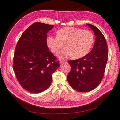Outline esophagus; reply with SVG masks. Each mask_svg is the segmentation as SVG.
<instances>
[{
  "label": "esophagus",
  "instance_id": "esophagus-1",
  "mask_svg": "<svg viewBox=\"0 0 120 120\" xmlns=\"http://www.w3.org/2000/svg\"><path fill=\"white\" fill-rule=\"evenodd\" d=\"M65 61H66V60H60V64H61V63H64Z\"/></svg>",
  "mask_w": 120,
  "mask_h": 120
}]
</instances>
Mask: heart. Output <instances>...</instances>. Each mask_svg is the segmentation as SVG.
I'll list each match as a JSON object with an SVG mask.
<instances>
[{
  "mask_svg": "<svg viewBox=\"0 0 120 120\" xmlns=\"http://www.w3.org/2000/svg\"><path fill=\"white\" fill-rule=\"evenodd\" d=\"M94 41V35L91 31L82 29L66 27L58 30L56 37L48 36L46 43L54 54H57L65 44L66 49L60 54V57L72 56L79 59L85 56L91 49Z\"/></svg>",
  "mask_w": 120,
  "mask_h": 120,
  "instance_id": "obj_1",
  "label": "heart"
}]
</instances>
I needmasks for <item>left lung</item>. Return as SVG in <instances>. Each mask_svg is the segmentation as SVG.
Listing matches in <instances>:
<instances>
[{
  "mask_svg": "<svg viewBox=\"0 0 120 120\" xmlns=\"http://www.w3.org/2000/svg\"><path fill=\"white\" fill-rule=\"evenodd\" d=\"M86 25L96 36L93 49L80 59L68 61L71 69L68 75V81L72 88L79 92H90L100 85L108 59V45L104 35L94 25Z\"/></svg>",
  "mask_w": 120,
  "mask_h": 120,
  "instance_id": "1",
  "label": "left lung"
}]
</instances>
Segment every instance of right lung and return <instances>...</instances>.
<instances>
[{"label": "right lung", "mask_w": 120, "mask_h": 120, "mask_svg": "<svg viewBox=\"0 0 120 120\" xmlns=\"http://www.w3.org/2000/svg\"><path fill=\"white\" fill-rule=\"evenodd\" d=\"M53 27V25L34 22L23 32L16 45L13 71L20 86L30 93L48 89L52 75L59 67L60 61L46 43V34Z\"/></svg>", "instance_id": "obj_1"}]
</instances>
